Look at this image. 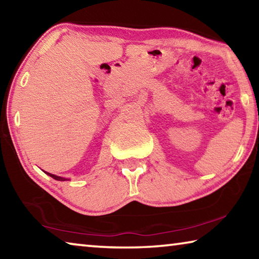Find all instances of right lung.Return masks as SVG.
<instances>
[{
  "label": "right lung",
  "instance_id": "1",
  "mask_svg": "<svg viewBox=\"0 0 259 259\" xmlns=\"http://www.w3.org/2000/svg\"><path fill=\"white\" fill-rule=\"evenodd\" d=\"M46 172V171H45ZM47 175H49L50 177H52L54 179H56V181H67L66 178H63V177H59V176H56V175H52V174H49V172H46Z\"/></svg>",
  "mask_w": 259,
  "mask_h": 259
}]
</instances>
